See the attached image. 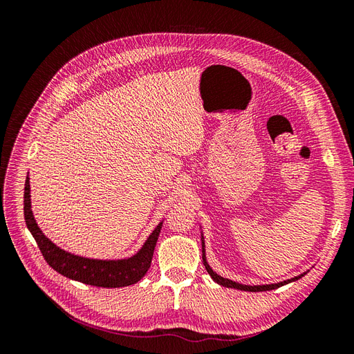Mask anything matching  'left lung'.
Listing matches in <instances>:
<instances>
[{
  "label": "left lung",
  "instance_id": "1",
  "mask_svg": "<svg viewBox=\"0 0 354 354\" xmlns=\"http://www.w3.org/2000/svg\"><path fill=\"white\" fill-rule=\"evenodd\" d=\"M201 241H202V261H203V266H205V269L208 272V274L211 276V279L214 282H217L218 285L221 286H226V288H233V289H241V291H248V292H261V291H272V289H276V288H281L286 283H291V282H295L298 279H301V277L304 274H307V272L298 274V276H294L291 277V279H286V281H282V282H277V283H266V285H243V283H239V282H234L232 279H226V277H223L220 274H217L216 272H214L211 269V266L208 264L207 261V254H205V241H203V234L201 232Z\"/></svg>",
  "mask_w": 354,
  "mask_h": 354
}]
</instances>
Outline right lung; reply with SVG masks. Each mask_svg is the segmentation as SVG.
Returning <instances> with one entry per match:
<instances>
[{"label":"right lung","instance_id":"obj_1","mask_svg":"<svg viewBox=\"0 0 354 354\" xmlns=\"http://www.w3.org/2000/svg\"><path fill=\"white\" fill-rule=\"evenodd\" d=\"M29 177L25 181V196H24V212L25 221L32 236L37 241L41 254L44 255L46 261L57 273L69 277L72 281H78L93 286L102 288H122L128 285H134L147 273L152 263V257L155 251V245L159 236L162 221L149 234L145 243L140 246L136 254L125 259L116 260H100V259H87L77 254L62 250L60 246L53 243L37 224V220L32 212L30 203V186Z\"/></svg>","mask_w":354,"mask_h":354}]
</instances>
